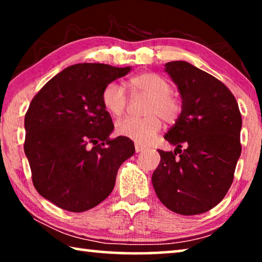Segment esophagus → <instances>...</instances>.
Segmentation results:
<instances>
[{"label": "esophagus", "instance_id": "esophagus-1", "mask_svg": "<svg viewBox=\"0 0 262 262\" xmlns=\"http://www.w3.org/2000/svg\"><path fill=\"white\" fill-rule=\"evenodd\" d=\"M145 148L144 147H142V145H140V144H135V151L136 152H142L143 151Z\"/></svg>", "mask_w": 262, "mask_h": 262}]
</instances>
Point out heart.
<instances>
[{"instance_id": "b5f03b06", "label": "heart", "mask_w": 262, "mask_h": 262, "mask_svg": "<svg viewBox=\"0 0 262 262\" xmlns=\"http://www.w3.org/2000/svg\"><path fill=\"white\" fill-rule=\"evenodd\" d=\"M133 95L149 97L145 108L148 117L123 118L115 123V133L126 137L137 144L147 145L152 141L162 128V120L174 122L181 113V100L172 94L171 83L164 76L156 73H143L132 77L128 81ZM101 101L108 113L119 117L125 112L127 96L125 89L118 83L111 82L101 92Z\"/></svg>"}]
</instances>
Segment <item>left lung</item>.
<instances>
[{
	"label": "left lung",
	"instance_id": "8db88e82",
	"mask_svg": "<svg viewBox=\"0 0 262 262\" xmlns=\"http://www.w3.org/2000/svg\"><path fill=\"white\" fill-rule=\"evenodd\" d=\"M178 86L181 113L165 134L174 151H163L151 180L164 206L190 216L223 200L242 154V114L231 91L186 61L165 64Z\"/></svg>",
	"mask_w": 262,
	"mask_h": 262
}]
</instances>
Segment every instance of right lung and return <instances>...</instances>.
I'll return each instance as SVG.
<instances>
[{"label":"right lung","mask_w":262,"mask_h":262,"mask_svg":"<svg viewBox=\"0 0 262 262\" xmlns=\"http://www.w3.org/2000/svg\"><path fill=\"white\" fill-rule=\"evenodd\" d=\"M104 63H77L50 79L25 114L24 151L38 193L61 209L82 212L114 188L133 141L110 139L114 126L101 101L108 83L130 72Z\"/></svg>","instance_id":"1"}]
</instances>
